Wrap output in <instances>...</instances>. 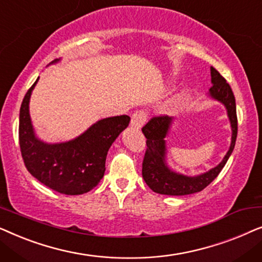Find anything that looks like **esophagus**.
Here are the masks:
<instances>
[{"instance_id":"34e87169","label":"esophagus","mask_w":262,"mask_h":262,"mask_svg":"<svg viewBox=\"0 0 262 262\" xmlns=\"http://www.w3.org/2000/svg\"><path fill=\"white\" fill-rule=\"evenodd\" d=\"M146 120V113L143 110L136 111V112L132 114L131 118V126L136 128H141L143 125H144Z\"/></svg>"}]
</instances>
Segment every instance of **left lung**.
Segmentation results:
<instances>
[{
  "label": "left lung",
  "instance_id": "1",
  "mask_svg": "<svg viewBox=\"0 0 262 262\" xmlns=\"http://www.w3.org/2000/svg\"><path fill=\"white\" fill-rule=\"evenodd\" d=\"M211 82L212 87L210 88L209 95L225 106L231 124V144L227 155L217 167L196 177H187V175L175 173L169 169L166 163V141H164L173 123V118L168 116L151 118L142 128L146 138V151L143 160L142 175L146 185L154 192L167 195H186L203 191L218 177L230 157L237 137L235 96L230 85L227 83V80L213 67H211Z\"/></svg>",
  "mask_w": 262,
  "mask_h": 262
}]
</instances>
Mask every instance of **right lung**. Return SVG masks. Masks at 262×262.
<instances>
[{"instance_id":"1","label":"right lung","mask_w":262,"mask_h":262,"mask_svg":"<svg viewBox=\"0 0 262 262\" xmlns=\"http://www.w3.org/2000/svg\"><path fill=\"white\" fill-rule=\"evenodd\" d=\"M37 82L27 91L20 108L19 143L25 166L53 191L68 195L87 193L102 179L108 149L127 127L130 117L105 118L73 141L48 144L35 137L30 117V98Z\"/></svg>"}]
</instances>
